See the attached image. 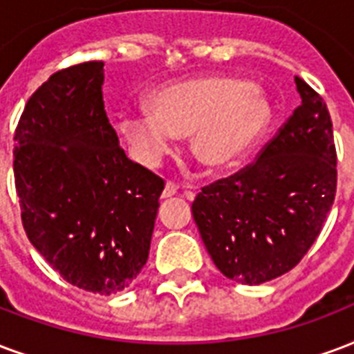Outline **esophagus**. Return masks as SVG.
<instances>
[{"instance_id":"1","label":"esophagus","mask_w":354,"mask_h":354,"mask_svg":"<svg viewBox=\"0 0 354 354\" xmlns=\"http://www.w3.org/2000/svg\"><path fill=\"white\" fill-rule=\"evenodd\" d=\"M176 191H178L176 184H172V182H167V184H165V187H163V193H161V198L174 197V195H176Z\"/></svg>"}]
</instances>
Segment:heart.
<instances>
[{
  "label": "heart",
  "instance_id": "obj_1",
  "mask_svg": "<svg viewBox=\"0 0 354 354\" xmlns=\"http://www.w3.org/2000/svg\"><path fill=\"white\" fill-rule=\"evenodd\" d=\"M268 97L234 77H197L153 91L150 109H124L116 127L144 167H157L176 135H189L191 156L210 172L234 169L272 124Z\"/></svg>",
  "mask_w": 354,
  "mask_h": 354
}]
</instances>
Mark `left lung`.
Wrapping results in <instances>:
<instances>
[{"label": "left lung", "mask_w": 354, "mask_h": 354, "mask_svg": "<svg viewBox=\"0 0 354 354\" xmlns=\"http://www.w3.org/2000/svg\"><path fill=\"white\" fill-rule=\"evenodd\" d=\"M302 103L255 163L203 187L193 219L219 272L261 285L292 270L336 197V146L323 97L295 77Z\"/></svg>", "instance_id": "1"}]
</instances>
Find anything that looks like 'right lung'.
<instances>
[{
    "instance_id": "add662e5",
    "label": "right lung",
    "mask_w": 354,
    "mask_h": 354,
    "mask_svg": "<svg viewBox=\"0 0 354 354\" xmlns=\"http://www.w3.org/2000/svg\"><path fill=\"white\" fill-rule=\"evenodd\" d=\"M103 67L57 71L30 97L15 131V184L44 261L78 289L114 295L148 261L165 182L120 148Z\"/></svg>"
}]
</instances>
